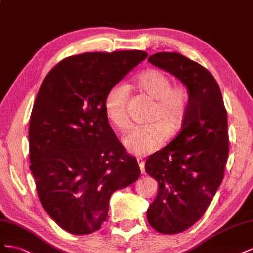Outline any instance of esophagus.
Listing matches in <instances>:
<instances>
[{"label": "esophagus", "mask_w": 253, "mask_h": 253, "mask_svg": "<svg viewBox=\"0 0 253 253\" xmlns=\"http://www.w3.org/2000/svg\"><path fill=\"white\" fill-rule=\"evenodd\" d=\"M138 161H139V165H140V170L142 174H144V172H145V169H144V167H145V163H144L142 158H138Z\"/></svg>", "instance_id": "obj_1"}]
</instances>
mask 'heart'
Masks as SVG:
<instances>
[{
    "label": "heart",
    "mask_w": 253,
    "mask_h": 253,
    "mask_svg": "<svg viewBox=\"0 0 253 253\" xmlns=\"http://www.w3.org/2000/svg\"><path fill=\"white\" fill-rule=\"evenodd\" d=\"M133 88L153 104L146 118L148 124L133 128L125 136L124 143L133 155L145 156L163 145L168 132L174 135L181 129L189 108L190 92L184 84H172L168 74L156 69L136 77ZM127 102L128 90L122 84L110 88L104 99L106 118L119 130H125L129 124Z\"/></svg>",
    "instance_id": "b5f03b06"
}]
</instances>
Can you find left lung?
I'll return each instance as SVG.
<instances>
[{"mask_svg": "<svg viewBox=\"0 0 253 253\" xmlns=\"http://www.w3.org/2000/svg\"><path fill=\"white\" fill-rule=\"evenodd\" d=\"M148 61L178 77L190 92L181 130L145 162V171L159 183L147 210L149 225L176 234L203 217L222 181L229 155L227 110L217 82L198 62L174 52L154 54Z\"/></svg>", "mask_w": 253, "mask_h": 253, "instance_id": "1", "label": "left lung"}]
</instances>
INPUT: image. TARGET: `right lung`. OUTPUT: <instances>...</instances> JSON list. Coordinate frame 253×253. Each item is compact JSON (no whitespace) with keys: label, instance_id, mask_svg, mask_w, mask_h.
I'll return each mask as SVG.
<instances>
[{"label":"right lung","instance_id":"obj_1","mask_svg":"<svg viewBox=\"0 0 253 253\" xmlns=\"http://www.w3.org/2000/svg\"><path fill=\"white\" fill-rule=\"evenodd\" d=\"M147 57L143 50L70 56L49 71L31 114V170L41 205L69 233L95 232L113 192L141 175L104 110L110 88Z\"/></svg>","mask_w":253,"mask_h":253}]
</instances>
